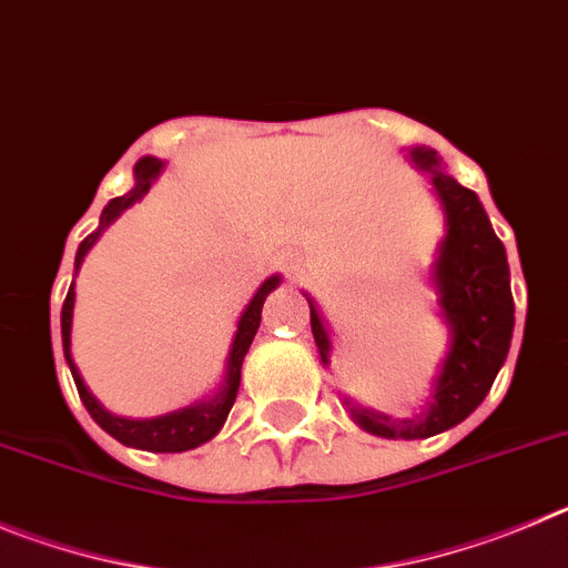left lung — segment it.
Instances as JSON below:
<instances>
[{
	"mask_svg": "<svg viewBox=\"0 0 568 568\" xmlns=\"http://www.w3.org/2000/svg\"><path fill=\"white\" fill-rule=\"evenodd\" d=\"M413 166L430 178L433 195L442 203L444 237L438 240L430 265V285L436 291L438 316L447 325V354L422 410L407 418L371 410L345 396V407L362 430L379 438H430L462 424L493 387L504 367L515 328V303L509 288L507 248L495 237L493 223L473 189L462 186L444 170L442 158L430 146L407 150ZM311 305L320 362L331 365L334 342L314 296Z\"/></svg>",
	"mask_w": 568,
	"mask_h": 568,
	"instance_id": "left-lung-1",
	"label": "left lung"
}]
</instances>
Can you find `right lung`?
<instances>
[{"label": "right lung", "mask_w": 568, "mask_h": 568, "mask_svg": "<svg viewBox=\"0 0 568 568\" xmlns=\"http://www.w3.org/2000/svg\"><path fill=\"white\" fill-rule=\"evenodd\" d=\"M163 166H166V161L152 155L141 158V161L135 163V170H132L135 186H132L126 195L112 197V201L104 206V212H101L99 229H95L93 234H87V237L79 243L73 280L75 274L81 272V265H84L87 252L99 243V237L106 232V226L119 221L121 214H124L132 203H138L146 192H150V186L158 181ZM280 283H283V277H280V274H272V277L265 280V283L254 291V296L248 300L243 314H240L237 331H234L232 345H229L226 371H223L221 376V385L214 387L209 396L192 402V405L181 407V410L163 413V416H155V418L115 416V413L106 410L99 398L93 396V390L84 385L79 367H75L73 362V351H70V339H73V308H75V285L70 283L68 300H64V305H61V347H64V359H68L70 373H73V382L75 387H79V396L81 402H84L87 413H90L101 430L110 433L112 438H119V442L126 444V447L150 449V453H183V449H195L201 447V444L212 442V438L221 433L223 424H226L229 410H232L234 398H237L240 371H243V359H246L254 334H257L260 328V311H263L265 296L272 294Z\"/></svg>", "instance_id": "1"}]
</instances>
